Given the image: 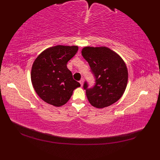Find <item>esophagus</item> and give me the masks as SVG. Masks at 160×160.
I'll return each mask as SVG.
<instances>
[{
  "instance_id": "1",
  "label": "esophagus",
  "mask_w": 160,
  "mask_h": 160,
  "mask_svg": "<svg viewBox=\"0 0 160 160\" xmlns=\"http://www.w3.org/2000/svg\"><path fill=\"white\" fill-rule=\"evenodd\" d=\"M80 84H81V86H82V85H83V83H84V80H83V79H81V80H80Z\"/></svg>"
}]
</instances>
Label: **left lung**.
Segmentation results:
<instances>
[{
	"instance_id": "left-lung-1",
	"label": "left lung",
	"mask_w": 160,
	"mask_h": 160,
	"mask_svg": "<svg viewBox=\"0 0 160 160\" xmlns=\"http://www.w3.org/2000/svg\"><path fill=\"white\" fill-rule=\"evenodd\" d=\"M82 55L96 77V85L84 84L89 103L98 108L113 104L124 94L128 83V70L123 59L107 47H85Z\"/></svg>"
}]
</instances>
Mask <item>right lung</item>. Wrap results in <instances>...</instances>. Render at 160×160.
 Listing matches in <instances>:
<instances>
[{
  "label": "right lung",
  "instance_id": "add662e5",
  "mask_svg": "<svg viewBox=\"0 0 160 160\" xmlns=\"http://www.w3.org/2000/svg\"><path fill=\"white\" fill-rule=\"evenodd\" d=\"M78 46L56 45L40 53L33 62L31 80L38 96L54 107L65 104L80 84L73 80L67 62L76 55Z\"/></svg>",
  "mask_w": 160,
  "mask_h": 160
}]
</instances>
